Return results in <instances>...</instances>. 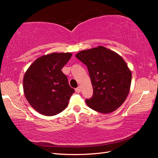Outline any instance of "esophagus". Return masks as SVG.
I'll use <instances>...</instances> for the list:
<instances>
[{
  "mask_svg": "<svg viewBox=\"0 0 158 158\" xmlns=\"http://www.w3.org/2000/svg\"><path fill=\"white\" fill-rule=\"evenodd\" d=\"M81 87H80V86H79L78 88L75 89V92H76L77 93L81 92Z\"/></svg>",
  "mask_w": 158,
  "mask_h": 158,
  "instance_id": "34e87169",
  "label": "esophagus"
}]
</instances>
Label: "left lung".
<instances>
[{"mask_svg":"<svg viewBox=\"0 0 158 158\" xmlns=\"http://www.w3.org/2000/svg\"><path fill=\"white\" fill-rule=\"evenodd\" d=\"M88 67L93 95L85 102L102 113H111L128 95L132 73L122 56L105 47L83 50L75 56Z\"/></svg>","mask_w":158,"mask_h":158,"instance_id":"obj_1","label":"left lung"}]
</instances>
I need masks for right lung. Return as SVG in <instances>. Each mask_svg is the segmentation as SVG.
I'll list each match as a JSON object with an SVG mask.
<instances>
[{
	"label": "right lung",
	"instance_id": "obj_1",
	"mask_svg": "<svg viewBox=\"0 0 158 158\" xmlns=\"http://www.w3.org/2000/svg\"><path fill=\"white\" fill-rule=\"evenodd\" d=\"M71 53H52L36 59L23 77L26 100L38 113L56 115L66 109L75 89L70 87L62 69Z\"/></svg>",
	"mask_w": 158,
	"mask_h": 158
}]
</instances>
